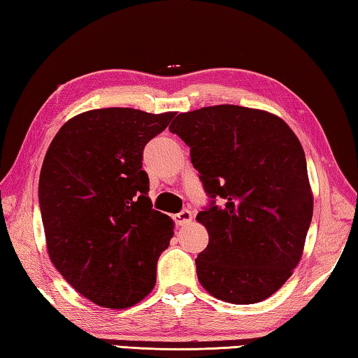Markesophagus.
I'll list each match as a JSON object with an SVG mask.
<instances>
[{
	"instance_id": "obj_1",
	"label": "esophagus",
	"mask_w": 358,
	"mask_h": 358,
	"mask_svg": "<svg viewBox=\"0 0 358 358\" xmlns=\"http://www.w3.org/2000/svg\"><path fill=\"white\" fill-rule=\"evenodd\" d=\"M173 220H175V223H177L178 227H185V225H187V223H191L192 214H191V211H187V209H185V211L175 214L173 215Z\"/></svg>"
}]
</instances>
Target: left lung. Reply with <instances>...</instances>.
<instances>
[{
	"label": "left lung",
	"instance_id": "1",
	"mask_svg": "<svg viewBox=\"0 0 358 358\" xmlns=\"http://www.w3.org/2000/svg\"><path fill=\"white\" fill-rule=\"evenodd\" d=\"M169 130L191 147L213 199L197 214L209 234L195 259L201 287L231 304L261 303L303 256L313 214L303 145L281 117L239 105L180 113Z\"/></svg>",
	"mask_w": 358,
	"mask_h": 358
}]
</instances>
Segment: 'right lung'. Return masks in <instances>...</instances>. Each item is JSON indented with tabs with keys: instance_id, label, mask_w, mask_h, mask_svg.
<instances>
[{
	"instance_id": "add662e5",
	"label": "right lung",
	"mask_w": 358,
	"mask_h": 358,
	"mask_svg": "<svg viewBox=\"0 0 358 358\" xmlns=\"http://www.w3.org/2000/svg\"><path fill=\"white\" fill-rule=\"evenodd\" d=\"M173 116L90 110L63 124L46 152L38 201L48 253L65 281L97 306L127 309L157 282L173 222L152 209L143 150Z\"/></svg>"
}]
</instances>
